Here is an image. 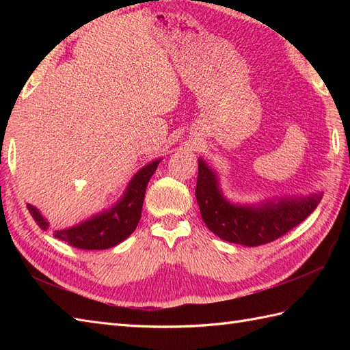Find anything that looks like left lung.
<instances>
[{
  "instance_id": "left-lung-1",
  "label": "left lung",
  "mask_w": 350,
  "mask_h": 350,
  "mask_svg": "<svg viewBox=\"0 0 350 350\" xmlns=\"http://www.w3.org/2000/svg\"><path fill=\"white\" fill-rule=\"evenodd\" d=\"M196 197L207 228L221 239L245 247H258L286 234L321 203L322 194L271 200L257 206L233 204L221 194L218 177L198 159Z\"/></svg>"
}]
</instances>
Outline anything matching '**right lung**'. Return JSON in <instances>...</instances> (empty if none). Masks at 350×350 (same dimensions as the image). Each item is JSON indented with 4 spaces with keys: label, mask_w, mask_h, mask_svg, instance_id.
<instances>
[{
    "label": "right lung",
    "mask_w": 350,
    "mask_h": 350,
    "mask_svg": "<svg viewBox=\"0 0 350 350\" xmlns=\"http://www.w3.org/2000/svg\"><path fill=\"white\" fill-rule=\"evenodd\" d=\"M159 162L161 159H156L141 168L132 177L123 197L111 209L96 215L78 226L55 230L54 236L57 239L68 242L70 247L79 250H107L123 242L138 226L147 183L158 168ZM27 207L37 226L42 230H48L49 224L42 217V213L31 204H27Z\"/></svg>",
    "instance_id": "right-lung-1"
}]
</instances>
